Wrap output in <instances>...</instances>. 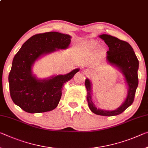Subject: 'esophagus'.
I'll list each match as a JSON object with an SVG mask.
<instances>
[{"label":"esophagus","instance_id":"34e87169","mask_svg":"<svg viewBox=\"0 0 148 148\" xmlns=\"http://www.w3.org/2000/svg\"><path fill=\"white\" fill-rule=\"evenodd\" d=\"M86 72H88V73H90V70H86Z\"/></svg>","mask_w":148,"mask_h":148}]
</instances>
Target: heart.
<instances>
[{
  "mask_svg": "<svg viewBox=\"0 0 148 148\" xmlns=\"http://www.w3.org/2000/svg\"><path fill=\"white\" fill-rule=\"evenodd\" d=\"M97 45V42L95 41H93V40L90 41L88 44V46L90 48H94Z\"/></svg>",
  "mask_w": 148,
  "mask_h": 148,
  "instance_id": "b5f03b06",
  "label": "heart"
}]
</instances>
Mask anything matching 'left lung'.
<instances>
[{
	"label": "left lung",
	"instance_id": "left-lung-1",
	"mask_svg": "<svg viewBox=\"0 0 148 148\" xmlns=\"http://www.w3.org/2000/svg\"><path fill=\"white\" fill-rule=\"evenodd\" d=\"M101 39L109 47L107 52V60L109 64L118 69L125 77L128 86L126 98L120 107L112 111H107L95 107L92 99V88L90 79L87 78L85 86L87 90V101L91 112L98 115L115 116L121 114L132 104L134 99L136 91L138 85V70L139 61L132 47L127 42L122 41L110 35L103 34L99 36Z\"/></svg>",
	"mask_w": 148,
	"mask_h": 148
}]
</instances>
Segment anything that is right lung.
<instances>
[{
  "mask_svg": "<svg viewBox=\"0 0 148 148\" xmlns=\"http://www.w3.org/2000/svg\"><path fill=\"white\" fill-rule=\"evenodd\" d=\"M71 36L56 32L36 34L22 45L14 57L8 76L12 99L23 111L38 113L57 107L64 84L73 78L79 69L69 74L39 79L32 67L37 59L47 54L69 48Z\"/></svg>",
  "mask_w": 148,
  "mask_h": 148,
  "instance_id": "add662e5",
  "label": "right lung"
}]
</instances>
